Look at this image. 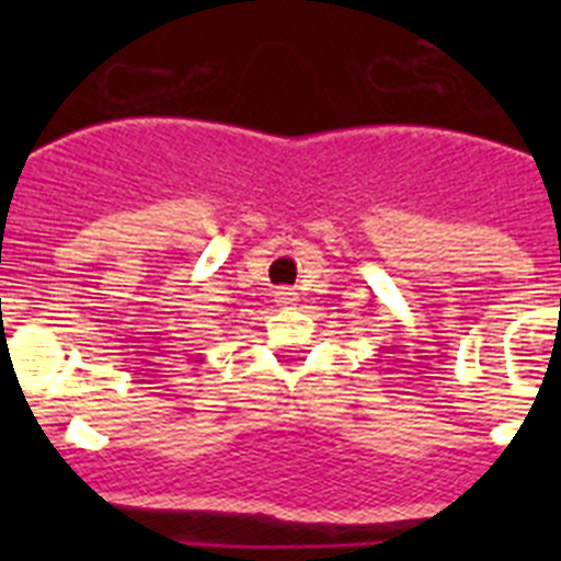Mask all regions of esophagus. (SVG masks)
<instances>
[{"label": "esophagus", "instance_id": "obj_1", "mask_svg": "<svg viewBox=\"0 0 561 561\" xmlns=\"http://www.w3.org/2000/svg\"><path fill=\"white\" fill-rule=\"evenodd\" d=\"M297 297H295V291L291 289H277L275 291V304H280V306H291L295 304Z\"/></svg>", "mask_w": 561, "mask_h": 561}]
</instances>
